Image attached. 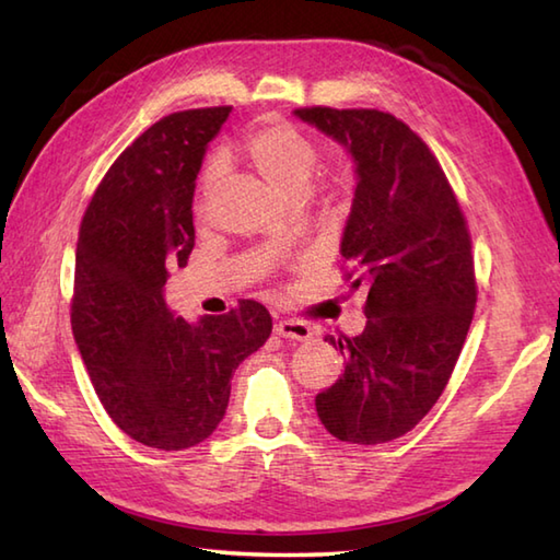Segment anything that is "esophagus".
I'll return each instance as SVG.
<instances>
[{
    "label": "esophagus",
    "instance_id": "esophagus-1",
    "mask_svg": "<svg viewBox=\"0 0 560 560\" xmlns=\"http://www.w3.org/2000/svg\"><path fill=\"white\" fill-rule=\"evenodd\" d=\"M276 334L288 340H300V343H306V340L314 338L312 326H306L304 322H296V318H284V322H278Z\"/></svg>",
    "mask_w": 560,
    "mask_h": 560
}]
</instances>
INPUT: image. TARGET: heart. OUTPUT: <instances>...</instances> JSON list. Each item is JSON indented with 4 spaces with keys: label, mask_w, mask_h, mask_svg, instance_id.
Here are the masks:
<instances>
[{
    "label": "heart",
    "mask_w": 560,
    "mask_h": 560,
    "mask_svg": "<svg viewBox=\"0 0 560 560\" xmlns=\"http://www.w3.org/2000/svg\"><path fill=\"white\" fill-rule=\"evenodd\" d=\"M244 154L256 166L258 174L284 198L304 196L318 171L316 144L282 120H266L256 125L244 140ZM220 176V162H212L205 168L202 196H208Z\"/></svg>",
    "instance_id": "heart-1"
}]
</instances>
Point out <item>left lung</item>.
Segmentation results:
<instances>
[{"mask_svg":"<svg viewBox=\"0 0 560 560\" xmlns=\"http://www.w3.org/2000/svg\"><path fill=\"white\" fill-rule=\"evenodd\" d=\"M294 118L343 147L355 164L340 256L368 288V324L326 340L346 370L316 396L330 435L382 444L406 435L438 404L469 334L476 282L471 238L428 144L382 110L296 108Z\"/></svg>","mask_w":560,"mask_h":560,"instance_id":"1","label":"left lung"}]
</instances>
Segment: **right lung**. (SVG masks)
<instances>
[{"label": "right lung", "mask_w": 560, "mask_h": 560, "mask_svg": "<svg viewBox=\"0 0 560 560\" xmlns=\"http://www.w3.org/2000/svg\"><path fill=\"white\" fill-rule=\"evenodd\" d=\"M230 113L184 110L144 130L101 180L77 242L72 334L91 384L125 435L166 452L212 435L234 370L272 330L258 302L190 324L164 296L196 246V178Z\"/></svg>", "instance_id": "1"}]
</instances>
